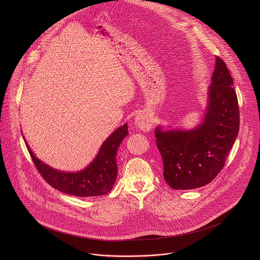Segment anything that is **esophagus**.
Masks as SVG:
<instances>
[{"label": "esophagus", "mask_w": 260, "mask_h": 260, "mask_svg": "<svg viewBox=\"0 0 260 260\" xmlns=\"http://www.w3.org/2000/svg\"><path fill=\"white\" fill-rule=\"evenodd\" d=\"M134 122H135L136 127H138L142 131H148L149 129L151 128V126H152L151 118L149 117L148 114H146L144 112L143 113H138L135 116Z\"/></svg>", "instance_id": "1"}]
</instances>
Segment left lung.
I'll return each mask as SVG.
<instances>
[{"label":"left lung","mask_w":260,"mask_h":260,"mask_svg":"<svg viewBox=\"0 0 260 260\" xmlns=\"http://www.w3.org/2000/svg\"><path fill=\"white\" fill-rule=\"evenodd\" d=\"M207 91L201 122L191 129L158 125L156 145L164 179L172 189L189 190L210 183L224 166L239 131V109L233 79L218 57Z\"/></svg>","instance_id":"left-lung-1"}]
</instances>
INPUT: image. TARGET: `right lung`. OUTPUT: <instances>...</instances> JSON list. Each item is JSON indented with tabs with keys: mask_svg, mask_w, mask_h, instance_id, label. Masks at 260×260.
Segmentation results:
<instances>
[{
	"mask_svg": "<svg viewBox=\"0 0 260 260\" xmlns=\"http://www.w3.org/2000/svg\"><path fill=\"white\" fill-rule=\"evenodd\" d=\"M128 135V125L117 128L102 143L93 161L82 170L66 172L55 169L39 159L25 143L42 177L55 189L74 196L91 197L109 193L117 178V151L122 140Z\"/></svg>",
	"mask_w": 260,
	"mask_h": 260,
	"instance_id": "obj_1",
	"label": "right lung"
}]
</instances>
